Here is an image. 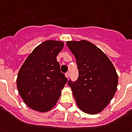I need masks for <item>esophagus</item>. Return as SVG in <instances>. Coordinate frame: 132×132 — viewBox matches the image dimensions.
Returning a JSON list of instances; mask_svg holds the SVG:
<instances>
[{"label": "esophagus", "instance_id": "esophagus-1", "mask_svg": "<svg viewBox=\"0 0 132 132\" xmlns=\"http://www.w3.org/2000/svg\"><path fill=\"white\" fill-rule=\"evenodd\" d=\"M65 76H66V77L67 78H69V76H70V74H69V73H68V72L66 73V74H65Z\"/></svg>", "mask_w": 132, "mask_h": 132}]
</instances>
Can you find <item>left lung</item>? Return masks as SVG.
Returning a JSON list of instances; mask_svg holds the SVG:
<instances>
[{
    "mask_svg": "<svg viewBox=\"0 0 132 132\" xmlns=\"http://www.w3.org/2000/svg\"><path fill=\"white\" fill-rule=\"evenodd\" d=\"M75 56L79 77L74 83L68 82L80 110L94 115L104 110L114 97L118 75L110 60L94 44L85 40L67 41Z\"/></svg>",
    "mask_w": 132,
    "mask_h": 132,
    "instance_id": "8db88e82",
    "label": "left lung"
}]
</instances>
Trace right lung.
Here are the masks:
<instances>
[{
    "instance_id": "add662e5",
    "label": "right lung",
    "mask_w": 132,
    "mask_h": 132,
    "mask_svg": "<svg viewBox=\"0 0 132 132\" xmlns=\"http://www.w3.org/2000/svg\"><path fill=\"white\" fill-rule=\"evenodd\" d=\"M63 47L61 41H44L28 55L19 70L16 78L18 93L34 110L48 112L60 97L68 81L56 60Z\"/></svg>"
}]
</instances>
